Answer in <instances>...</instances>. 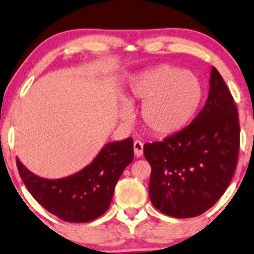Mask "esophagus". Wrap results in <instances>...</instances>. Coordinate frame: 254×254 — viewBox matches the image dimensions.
Masks as SVG:
<instances>
[{
	"label": "esophagus",
	"mask_w": 254,
	"mask_h": 254,
	"mask_svg": "<svg viewBox=\"0 0 254 254\" xmlns=\"http://www.w3.org/2000/svg\"><path fill=\"white\" fill-rule=\"evenodd\" d=\"M133 151H134V156H136L137 158L142 157V155H143V143L140 142V140H136V142L133 143Z\"/></svg>",
	"instance_id": "1"
}]
</instances>
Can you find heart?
<instances>
[{"label": "heart", "mask_w": 254, "mask_h": 254, "mask_svg": "<svg viewBox=\"0 0 254 254\" xmlns=\"http://www.w3.org/2000/svg\"><path fill=\"white\" fill-rule=\"evenodd\" d=\"M203 89L193 73L171 65H160L138 75L130 83L127 102L121 107L124 120H130L129 104H143L145 129L157 137L171 136L184 129L197 111Z\"/></svg>", "instance_id": "b5f03b06"}]
</instances>
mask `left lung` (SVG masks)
I'll return each instance as SVG.
<instances>
[{"instance_id":"left-lung-1","label":"left lung","mask_w":254,"mask_h":254,"mask_svg":"<svg viewBox=\"0 0 254 254\" xmlns=\"http://www.w3.org/2000/svg\"><path fill=\"white\" fill-rule=\"evenodd\" d=\"M204 108L189 127L163 142L144 145L151 165L149 195L175 218L204 213L219 200L236 171L240 127L233 97L212 66Z\"/></svg>"}]
</instances>
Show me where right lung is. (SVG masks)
<instances>
[{"label": "right lung", "mask_w": 254, "mask_h": 254, "mask_svg": "<svg viewBox=\"0 0 254 254\" xmlns=\"http://www.w3.org/2000/svg\"><path fill=\"white\" fill-rule=\"evenodd\" d=\"M133 160L132 138L107 143L94 160L68 177L48 179L16 159L18 173L41 206L69 223H88L110 206L118 179Z\"/></svg>", "instance_id": "1"}]
</instances>
